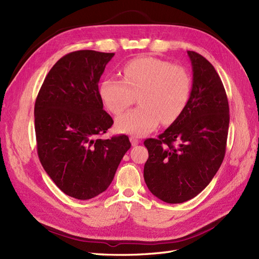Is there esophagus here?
Wrapping results in <instances>:
<instances>
[{"label":"esophagus","instance_id":"1","mask_svg":"<svg viewBox=\"0 0 259 259\" xmlns=\"http://www.w3.org/2000/svg\"><path fill=\"white\" fill-rule=\"evenodd\" d=\"M130 140H131L132 146H137L139 144V139L137 137H135V136H131Z\"/></svg>","mask_w":259,"mask_h":259}]
</instances>
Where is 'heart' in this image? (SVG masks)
Listing matches in <instances>:
<instances>
[{"label": "heart", "mask_w": 259, "mask_h": 259, "mask_svg": "<svg viewBox=\"0 0 259 259\" xmlns=\"http://www.w3.org/2000/svg\"><path fill=\"white\" fill-rule=\"evenodd\" d=\"M191 81L186 69L152 57L130 61L123 68V80L106 79L99 94L106 107L120 114L133 104L139 107L122 114L115 121L120 133L143 136L154 130L160 121L174 122L183 113L190 97Z\"/></svg>", "instance_id": "heart-1"}]
</instances>
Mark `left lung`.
Segmentation results:
<instances>
[{"label": "left lung", "instance_id": "left-lung-1", "mask_svg": "<svg viewBox=\"0 0 259 259\" xmlns=\"http://www.w3.org/2000/svg\"><path fill=\"white\" fill-rule=\"evenodd\" d=\"M187 54L192 88L185 110L158 138L144 143L149 152L146 185L170 204L191 200L210 183L223 163L229 128V105L221 77L200 54Z\"/></svg>", "mask_w": 259, "mask_h": 259}]
</instances>
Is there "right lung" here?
<instances>
[{"mask_svg": "<svg viewBox=\"0 0 259 259\" xmlns=\"http://www.w3.org/2000/svg\"><path fill=\"white\" fill-rule=\"evenodd\" d=\"M113 53L76 51L50 70L34 106L38 159L59 189L77 200L107 190L131 148L126 135L100 139L113 124L98 83Z\"/></svg>", "mask_w": 259, "mask_h": 259, "instance_id": "add662e5", "label": "right lung"}]
</instances>
